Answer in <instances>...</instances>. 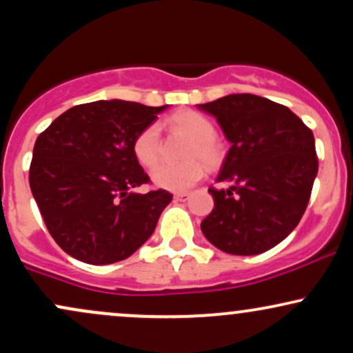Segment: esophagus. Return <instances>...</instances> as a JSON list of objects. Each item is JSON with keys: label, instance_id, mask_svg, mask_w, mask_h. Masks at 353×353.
<instances>
[{"label": "esophagus", "instance_id": "34e87169", "mask_svg": "<svg viewBox=\"0 0 353 353\" xmlns=\"http://www.w3.org/2000/svg\"><path fill=\"white\" fill-rule=\"evenodd\" d=\"M174 199H176V201H188L189 199V192L174 194Z\"/></svg>", "mask_w": 353, "mask_h": 353}]
</instances>
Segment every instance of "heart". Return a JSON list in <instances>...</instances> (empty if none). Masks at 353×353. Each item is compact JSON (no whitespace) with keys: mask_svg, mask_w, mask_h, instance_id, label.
Returning a JSON list of instances; mask_svg holds the SVG:
<instances>
[{"mask_svg":"<svg viewBox=\"0 0 353 353\" xmlns=\"http://www.w3.org/2000/svg\"><path fill=\"white\" fill-rule=\"evenodd\" d=\"M171 124L188 134L192 143L185 151L184 164H159L151 174V179L157 188L168 190H185L196 184L204 176V165L216 169L224 159V148L216 136V125L208 116L192 109L176 112L171 116ZM136 159L144 168H154L161 159L163 152V137L161 125L157 123L148 124L141 129L132 143Z\"/></svg>","mask_w":353,"mask_h":353,"instance_id":"obj_1","label":"heart"}]
</instances>
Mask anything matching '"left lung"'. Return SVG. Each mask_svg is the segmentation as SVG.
<instances>
[{"mask_svg":"<svg viewBox=\"0 0 353 353\" xmlns=\"http://www.w3.org/2000/svg\"><path fill=\"white\" fill-rule=\"evenodd\" d=\"M230 143L214 209L202 221L205 239L234 255L272 249L297 228L319 171L314 134L289 108L255 94H229L199 104Z\"/></svg>","mask_w":353,"mask_h":353,"instance_id":"8db88e82","label":"left lung"}]
</instances>
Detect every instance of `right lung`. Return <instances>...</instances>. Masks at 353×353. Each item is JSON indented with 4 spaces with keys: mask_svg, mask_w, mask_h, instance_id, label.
I'll return each instance as SVG.
<instances>
[{
    "mask_svg": "<svg viewBox=\"0 0 353 353\" xmlns=\"http://www.w3.org/2000/svg\"><path fill=\"white\" fill-rule=\"evenodd\" d=\"M164 109L94 101L68 109L38 136L31 192L51 237L71 257L114 264L151 237L172 194L132 192L149 182L132 143Z\"/></svg>",
    "mask_w": 353,
    "mask_h": 353,
    "instance_id": "add662e5",
    "label": "right lung"
}]
</instances>
